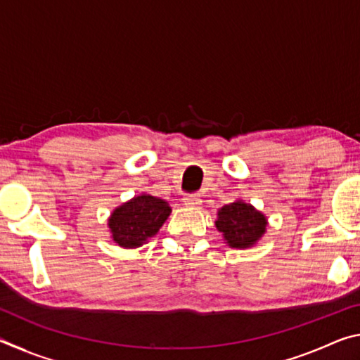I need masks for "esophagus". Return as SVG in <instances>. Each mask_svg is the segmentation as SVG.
I'll use <instances>...</instances> for the list:
<instances>
[{
	"label": "esophagus",
	"instance_id": "34e87169",
	"mask_svg": "<svg viewBox=\"0 0 360 360\" xmlns=\"http://www.w3.org/2000/svg\"><path fill=\"white\" fill-rule=\"evenodd\" d=\"M184 205H187V206H198V205H202V198H200V195L198 193H187V195H184Z\"/></svg>",
	"mask_w": 360,
	"mask_h": 360
}]
</instances>
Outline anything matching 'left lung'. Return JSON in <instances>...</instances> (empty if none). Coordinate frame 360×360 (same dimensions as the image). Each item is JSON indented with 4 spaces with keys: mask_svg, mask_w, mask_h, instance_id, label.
Instances as JSON below:
<instances>
[{
    "mask_svg": "<svg viewBox=\"0 0 360 360\" xmlns=\"http://www.w3.org/2000/svg\"><path fill=\"white\" fill-rule=\"evenodd\" d=\"M216 227L222 231L230 248L245 249L252 246L265 233L266 219L251 205L238 200L235 203L225 205L219 211Z\"/></svg>",
    "mask_w": 360,
    "mask_h": 360,
    "instance_id": "obj_1",
    "label": "left lung"
}]
</instances>
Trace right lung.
<instances>
[{"mask_svg":"<svg viewBox=\"0 0 360 360\" xmlns=\"http://www.w3.org/2000/svg\"><path fill=\"white\" fill-rule=\"evenodd\" d=\"M172 208L163 200L143 193L115 210L109 219L112 240L122 248H138L154 236Z\"/></svg>","mask_w":360,"mask_h":360,"instance_id":"add662e5","label":"right lung"}]
</instances>
